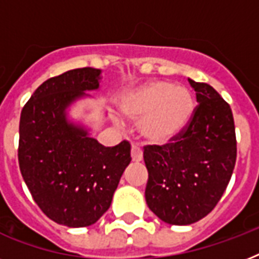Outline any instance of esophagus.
<instances>
[{
    "mask_svg": "<svg viewBox=\"0 0 259 259\" xmlns=\"http://www.w3.org/2000/svg\"><path fill=\"white\" fill-rule=\"evenodd\" d=\"M132 160L134 162L142 161V150L137 146H132Z\"/></svg>",
    "mask_w": 259,
    "mask_h": 259,
    "instance_id": "esophagus-1",
    "label": "esophagus"
}]
</instances>
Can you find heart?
I'll use <instances>...</instances> for the list:
<instances>
[{
	"label": "heart",
	"mask_w": 259,
	"mask_h": 259,
	"mask_svg": "<svg viewBox=\"0 0 259 259\" xmlns=\"http://www.w3.org/2000/svg\"><path fill=\"white\" fill-rule=\"evenodd\" d=\"M125 117L138 121V133L150 145H166L180 136L195 113L189 90L154 80L125 93L119 99Z\"/></svg>",
	"instance_id": "b5f03b06"
}]
</instances>
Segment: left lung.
Returning a JSON list of instances; mask_svg holds the SVG:
<instances>
[{"mask_svg":"<svg viewBox=\"0 0 259 259\" xmlns=\"http://www.w3.org/2000/svg\"><path fill=\"white\" fill-rule=\"evenodd\" d=\"M188 82L199 105L187 129L170 144L144 148L146 204L162 222L176 226L192 225L212 211L237 160L230 105L207 83Z\"/></svg>","mask_w":259,"mask_h":259,"instance_id":"8db88e82","label":"left lung"}]
</instances>
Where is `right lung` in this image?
Returning <instances> with one entry per match:
<instances>
[{"mask_svg":"<svg viewBox=\"0 0 259 259\" xmlns=\"http://www.w3.org/2000/svg\"><path fill=\"white\" fill-rule=\"evenodd\" d=\"M102 71L70 70L38 86L21 111L18 164L42 212L59 225L87 227L109 209L126 166L130 144L106 148L68 109L99 90Z\"/></svg>","mask_w":259,"mask_h":259,"instance_id":"obj_1","label":"right lung"}]
</instances>
